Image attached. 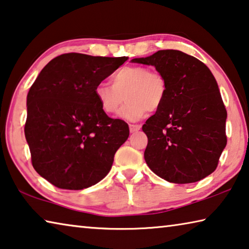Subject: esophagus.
<instances>
[{"label": "esophagus", "mask_w": 249, "mask_h": 249, "mask_svg": "<svg viewBox=\"0 0 249 249\" xmlns=\"http://www.w3.org/2000/svg\"><path fill=\"white\" fill-rule=\"evenodd\" d=\"M141 129V125H129V132L131 133H137Z\"/></svg>", "instance_id": "obj_1"}]
</instances>
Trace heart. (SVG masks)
Segmentation results:
<instances>
[{"instance_id": "b5f03b06", "label": "heart", "mask_w": 249, "mask_h": 249, "mask_svg": "<svg viewBox=\"0 0 249 249\" xmlns=\"http://www.w3.org/2000/svg\"><path fill=\"white\" fill-rule=\"evenodd\" d=\"M166 82L160 73L144 66H124L113 74L112 85L98 83L94 95L106 114H115L125 98L127 100L118 116L135 122L148 110L159 109L166 97Z\"/></svg>"}]
</instances>
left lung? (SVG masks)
<instances>
[{"label": "left lung", "mask_w": 249, "mask_h": 249, "mask_svg": "<svg viewBox=\"0 0 249 249\" xmlns=\"http://www.w3.org/2000/svg\"><path fill=\"white\" fill-rule=\"evenodd\" d=\"M131 62L154 66L167 88L163 104L143 125L146 164L169 183H195L211 175L227 143V112L211 70L176 50Z\"/></svg>", "instance_id": "left-lung-1"}]
</instances>
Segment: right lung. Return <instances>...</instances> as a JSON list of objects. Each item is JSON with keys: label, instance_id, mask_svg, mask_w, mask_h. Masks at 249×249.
<instances>
[{"label": "right lung", "instance_id": "add662e5", "mask_svg": "<svg viewBox=\"0 0 249 249\" xmlns=\"http://www.w3.org/2000/svg\"><path fill=\"white\" fill-rule=\"evenodd\" d=\"M125 61L126 56L62 54L47 63L31 86L25 139L34 169L54 186L88 188L112 168L129 128L106 115L94 89Z\"/></svg>", "mask_w": 249, "mask_h": 249}]
</instances>
